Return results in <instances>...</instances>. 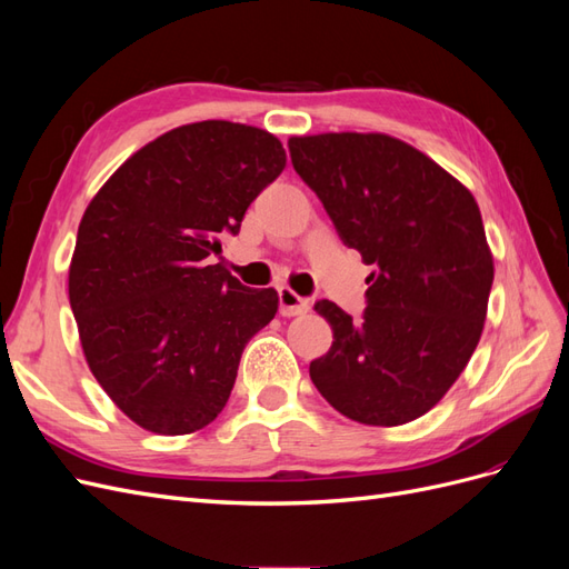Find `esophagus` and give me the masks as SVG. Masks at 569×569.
Segmentation results:
<instances>
[{
	"mask_svg": "<svg viewBox=\"0 0 569 569\" xmlns=\"http://www.w3.org/2000/svg\"><path fill=\"white\" fill-rule=\"evenodd\" d=\"M278 297H280V313L291 318V316H303L308 313V308H311V303H308V299L299 297L295 289L289 287H280L278 289Z\"/></svg>",
	"mask_w": 569,
	"mask_h": 569,
	"instance_id": "obj_1",
	"label": "esophagus"
}]
</instances>
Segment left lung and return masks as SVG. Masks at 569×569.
Here are the masks:
<instances>
[{
	"instance_id": "obj_1",
	"label": "left lung",
	"mask_w": 569,
	"mask_h": 569,
	"mask_svg": "<svg viewBox=\"0 0 569 569\" xmlns=\"http://www.w3.org/2000/svg\"><path fill=\"white\" fill-rule=\"evenodd\" d=\"M289 157L341 242L375 266L360 320L316 303L335 339L311 363L313 385L363 425L425 416L485 330L493 256L475 197L422 151L380 132L291 137Z\"/></svg>"
}]
</instances>
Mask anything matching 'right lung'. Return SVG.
<instances>
[{"label": "right lung", "instance_id": "1", "mask_svg": "<svg viewBox=\"0 0 569 569\" xmlns=\"http://www.w3.org/2000/svg\"><path fill=\"white\" fill-rule=\"evenodd\" d=\"M284 163L274 134L201 120L132 153L84 211L68 270L80 343L147 432L213 422L249 339L278 313V291L244 287L213 256Z\"/></svg>", "mask_w": 569, "mask_h": 569}]
</instances>
